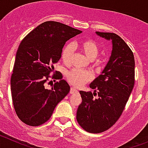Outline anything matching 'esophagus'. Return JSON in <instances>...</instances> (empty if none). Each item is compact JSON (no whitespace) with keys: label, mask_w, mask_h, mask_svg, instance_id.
Masks as SVG:
<instances>
[{"label":"esophagus","mask_w":148,"mask_h":148,"mask_svg":"<svg viewBox=\"0 0 148 148\" xmlns=\"http://www.w3.org/2000/svg\"><path fill=\"white\" fill-rule=\"evenodd\" d=\"M78 91L76 90V89L75 88V87H71V89H70V93L71 94H74V93H76V92H78Z\"/></svg>","instance_id":"1"}]
</instances>
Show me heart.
Returning a JSON list of instances; mask_svg holds the SVG:
<instances>
[{"label": "heart", "instance_id": "b5f03b06", "mask_svg": "<svg viewBox=\"0 0 148 148\" xmlns=\"http://www.w3.org/2000/svg\"><path fill=\"white\" fill-rule=\"evenodd\" d=\"M79 47L90 61H93L99 56V46L92 40L86 39L82 40L79 44ZM74 49H75L73 44H67L63 48L61 52V59L66 65H69L71 63L72 58L74 54ZM66 78L70 84L76 87H80L90 82L92 79V75L85 70L73 69L68 72Z\"/></svg>", "mask_w": 148, "mask_h": 148}]
</instances>
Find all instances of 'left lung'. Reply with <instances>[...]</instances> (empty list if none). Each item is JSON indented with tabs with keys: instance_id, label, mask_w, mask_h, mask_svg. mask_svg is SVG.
<instances>
[{
	"instance_id": "1",
	"label": "left lung",
	"mask_w": 148,
	"mask_h": 148,
	"mask_svg": "<svg viewBox=\"0 0 148 148\" xmlns=\"http://www.w3.org/2000/svg\"><path fill=\"white\" fill-rule=\"evenodd\" d=\"M112 42V52L101 74L91 82L94 92L80 91L82 102L76 113L84 130L99 133L108 130L119 119L135 82L134 56L125 40L111 32H95ZM97 95L96 98L93 96Z\"/></svg>"
}]
</instances>
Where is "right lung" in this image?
Here are the masks:
<instances>
[{"instance_id":"obj_1","label":"right lung","mask_w":148,"mask_h":148,"mask_svg":"<svg viewBox=\"0 0 148 148\" xmlns=\"http://www.w3.org/2000/svg\"><path fill=\"white\" fill-rule=\"evenodd\" d=\"M81 30L56 21H46L30 32L18 47L11 77L13 105L18 118L29 126H38L50 119L57 104L69 93L61 73L51 90L45 88L54 64L61 57L65 43ZM56 82V80H54Z\"/></svg>"}]
</instances>
